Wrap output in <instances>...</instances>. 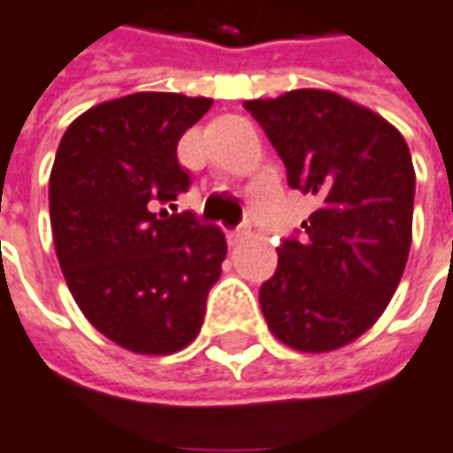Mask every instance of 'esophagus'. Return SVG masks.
I'll return each mask as SVG.
<instances>
[{
    "mask_svg": "<svg viewBox=\"0 0 453 453\" xmlns=\"http://www.w3.org/2000/svg\"><path fill=\"white\" fill-rule=\"evenodd\" d=\"M246 236H249V226H239L236 232L229 234V244H232V246L242 244V242H244Z\"/></svg>",
    "mask_w": 453,
    "mask_h": 453,
    "instance_id": "1",
    "label": "esophagus"
}]
</instances>
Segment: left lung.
<instances>
[{
	"label": "left lung",
	"mask_w": 453,
	"mask_h": 453,
	"mask_svg": "<svg viewBox=\"0 0 453 453\" xmlns=\"http://www.w3.org/2000/svg\"><path fill=\"white\" fill-rule=\"evenodd\" d=\"M288 173L316 196L305 236L276 249L258 303L268 330L301 352H330L375 326L397 291L411 244L414 167L382 115L333 90L246 101Z\"/></svg>",
	"instance_id": "1"
}]
</instances>
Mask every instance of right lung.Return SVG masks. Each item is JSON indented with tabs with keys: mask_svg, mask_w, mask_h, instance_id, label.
Returning a JSON list of instances; mask_svg holds the SVG:
<instances>
[{
	"mask_svg": "<svg viewBox=\"0 0 453 453\" xmlns=\"http://www.w3.org/2000/svg\"><path fill=\"white\" fill-rule=\"evenodd\" d=\"M211 98L133 93L78 115L49 177L56 257L98 333L140 355H173L196 338L226 239L195 214H170L189 174L177 142Z\"/></svg>",
	"mask_w": 453,
	"mask_h": 453,
	"instance_id": "add662e5",
	"label": "right lung"
}]
</instances>
